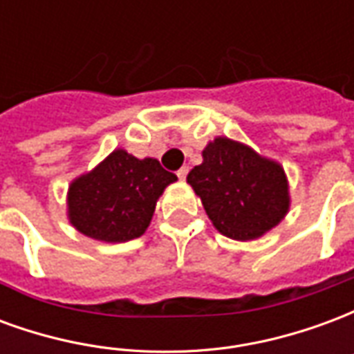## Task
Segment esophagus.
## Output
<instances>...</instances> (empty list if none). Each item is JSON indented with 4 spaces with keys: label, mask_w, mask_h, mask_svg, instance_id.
I'll return each mask as SVG.
<instances>
[{
    "label": "esophagus",
    "mask_w": 354,
    "mask_h": 354,
    "mask_svg": "<svg viewBox=\"0 0 354 354\" xmlns=\"http://www.w3.org/2000/svg\"><path fill=\"white\" fill-rule=\"evenodd\" d=\"M187 172H189V169H187V167H182V169L178 170V178H180V180H185Z\"/></svg>",
    "instance_id": "1"
}]
</instances>
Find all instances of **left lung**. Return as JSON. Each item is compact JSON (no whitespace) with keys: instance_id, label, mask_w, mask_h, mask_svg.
Wrapping results in <instances>:
<instances>
[{"instance_id":"1","label":"left lung","mask_w":354,"mask_h":354,"mask_svg":"<svg viewBox=\"0 0 354 354\" xmlns=\"http://www.w3.org/2000/svg\"><path fill=\"white\" fill-rule=\"evenodd\" d=\"M187 184L216 230L233 241H254L277 227L290 210L282 165L227 136L210 140Z\"/></svg>"}]
</instances>
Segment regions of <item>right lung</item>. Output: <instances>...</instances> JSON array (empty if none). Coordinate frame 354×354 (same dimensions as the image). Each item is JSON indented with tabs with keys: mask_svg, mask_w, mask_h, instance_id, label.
<instances>
[{
	"mask_svg": "<svg viewBox=\"0 0 354 354\" xmlns=\"http://www.w3.org/2000/svg\"><path fill=\"white\" fill-rule=\"evenodd\" d=\"M176 180L153 157L138 159L117 147L93 170L72 180L66 195L68 222L102 243L138 239L149 227L162 192Z\"/></svg>",
	"mask_w": 354,
	"mask_h": 354,
	"instance_id": "1",
	"label": "right lung"
}]
</instances>
